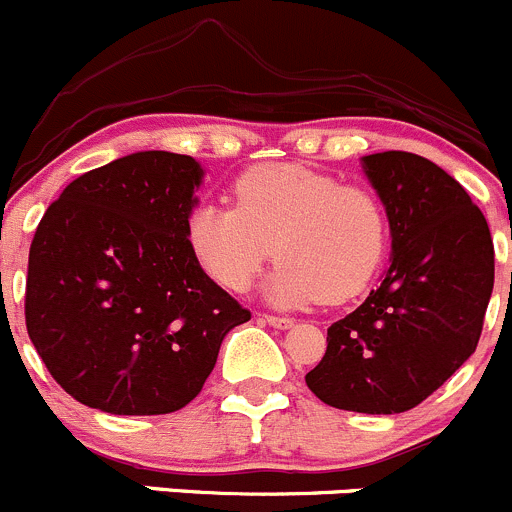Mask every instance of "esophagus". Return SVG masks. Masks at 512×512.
<instances>
[{
  "label": "esophagus",
  "mask_w": 512,
  "mask_h": 512,
  "mask_svg": "<svg viewBox=\"0 0 512 512\" xmlns=\"http://www.w3.org/2000/svg\"><path fill=\"white\" fill-rule=\"evenodd\" d=\"M261 318L268 323V326H276V328H291L293 326V318H288V316H273V313H263Z\"/></svg>",
  "instance_id": "34e87169"
}]
</instances>
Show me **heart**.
Here are the masks:
<instances>
[{"mask_svg": "<svg viewBox=\"0 0 512 512\" xmlns=\"http://www.w3.org/2000/svg\"><path fill=\"white\" fill-rule=\"evenodd\" d=\"M236 206L204 201L189 216V246L206 273L246 291L271 258L278 306L343 303L371 286L391 241V211L373 186L301 164H258L236 176Z\"/></svg>", "mask_w": 512, "mask_h": 512, "instance_id": "obj_1", "label": "heart"}]
</instances>
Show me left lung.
<instances>
[{
    "label": "left lung",
    "instance_id": "1",
    "mask_svg": "<svg viewBox=\"0 0 512 512\" xmlns=\"http://www.w3.org/2000/svg\"><path fill=\"white\" fill-rule=\"evenodd\" d=\"M363 169L391 211V266L328 328L306 386L341 411L388 416L426 401L475 351L495 251L483 211L433 161L383 151L363 156Z\"/></svg>",
    "mask_w": 512,
    "mask_h": 512
}]
</instances>
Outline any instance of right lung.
Segmentation results:
<instances>
[{"label":"right lung","instance_id":"obj_1","mask_svg":"<svg viewBox=\"0 0 512 512\" xmlns=\"http://www.w3.org/2000/svg\"><path fill=\"white\" fill-rule=\"evenodd\" d=\"M201 166L139 151L74 179L29 249L24 318L54 381L89 408L161 416L194 401L251 318L189 246Z\"/></svg>","mask_w":512,"mask_h":512}]
</instances>
